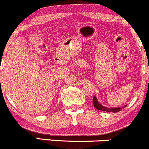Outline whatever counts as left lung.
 <instances>
[{"mask_svg": "<svg viewBox=\"0 0 149 149\" xmlns=\"http://www.w3.org/2000/svg\"><path fill=\"white\" fill-rule=\"evenodd\" d=\"M93 104L95 108H97V110H102V111H105V112H112V113H118V112L121 111L122 109H124V107H127V105L123 106L122 107H104V106L102 105L99 101L97 100L96 96L93 97Z\"/></svg>", "mask_w": 149, "mask_h": 149, "instance_id": "1", "label": "left lung"}]
</instances>
